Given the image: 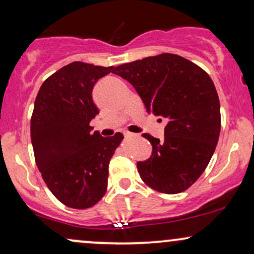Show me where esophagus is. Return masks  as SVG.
<instances>
[{"label": "esophagus", "instance_id": "34e87169", "mask_svg": "<svg viewBox=\"0 0 254 254\" xmlns=\"http://www.w3.org/2000/svg\"><path fill=\"white\" fill-rule=\"evenodd\" d=\"M124 136H125V137H133V136H135V133H131V132H124Z\"/></svg>", "mask_w": 254, "mask_h": 254}]
</instances>
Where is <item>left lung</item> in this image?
I'll return each instance as SVG.
<instances>
[{"label": "left lung", "mask_w": 254, "mask_h": 254, "mask_svg": "<svg viewBox=\"0 0 254 254\" xmlns=\"http://www.w3.org/2000/svg\"><path fill=\"white\" fill-rule=\"evenodd\" d=\"M113 72L132 84L148 113L167 122L162 141L142 135L153 153L137 162L141 179L162 193L185 191L202 176L220 136V100L210 76L173 54L122 64Z\"/></svg>", "instance_id": "left-lung-1"}]
</instances>
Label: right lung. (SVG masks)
<instances>
[{"label":"right lung","mask_w":254,"mask_h":254,"mask_svg":"<svg viewBox=\"0 0 254 254\" xmlns=\"http://www.w3.org/2000/svg\"><path fill=\"white\" fill-rule=\"evenodd\" d=\"M115 66L72 62L44 81L34 101L31 139L38 170L60 202L87 209L104 197L110 160L123 133L103 137L89 123L99 113L95 83Z\"/></svg>","instance_id":"add662e5"}]
</instances>
